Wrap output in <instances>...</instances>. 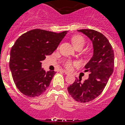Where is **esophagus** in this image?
Here are the masks:
<instances>
[{
    "mask_svg": "<svg viewBox=\"0 0 125 125\" xmlns=\"http://www.w3.org/2000/svg\"><path fill=\"white\" fill-rule=\"evenodd\" d=\"M62 72H63V73H65V74H66V75H69V74H70V73H69V72H67V71H65V70H63Z\"/></svg>",
    "mask_w": 125,
    "mask_h": 125,
    "instance_id": "obj_1",
    "label": "esophagus"
}]
</instances>
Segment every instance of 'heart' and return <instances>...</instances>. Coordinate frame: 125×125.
<instances>
[{"instance_id":"b5f03b06","label":"heart","mask_w":125,"mask_h":125,"mask_svg":"<svg viewBox=\"0 0 125 125\" xmlns=\"http://www.w3.org/2000/svg\"><path fill=\"white\" fill-rule=\"evenodd\" d=\"M72 44L74 45V46L75 48H78L79 46H84V43H85V41L83 37L80 36V35H75V36L73 37V38L72 39ZM73 65H75V63L72 62L70 60L66 61L65 62V67L69 70H71L72 68Z\"/></svg>"}]
</instances>
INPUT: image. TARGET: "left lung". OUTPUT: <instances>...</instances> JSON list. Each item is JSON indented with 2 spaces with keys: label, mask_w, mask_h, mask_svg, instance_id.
<instances>
[{
  "label": "left lung",
  "mask_w": 125,
  "mask_h": 125,
  "mask_svg": "<svg viewBox=\"0 0 125 125\" xmlns=\"http://www.w3.org/2000/svg\"><path fill=\"white\" fill-rule=\"evenodd\" d=\"M92 41L93 55L84 68L89 72V77L83 83L76 78L67 88L72 98L81 103L92 101L101 94L113 74L114 54L113 47L107 39L100 32L92 29L78 30Z\"/></svg>",
  "instance_id": "8db88e82"
}]
</instances>
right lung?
I'll list each match as a JSON object with an SVG mask.
<instances>
[{"instance_id":"obj_1","label":"right lung","mask_w":125,"mask_h":125,"mask_svg":"<svg viewBox=\"0 0 125 125\" xmlns=\"http://www.w3.org/2000/svg\"><path fill=\"white\" fill-rule=\"evenodd\" d=\"M67 32L34 29L16 40L10 53L9 67L16 86L23 95L35 97L47 90L56 72H46L42 61L54 52Z\"/></svg>"}]
</instances>
